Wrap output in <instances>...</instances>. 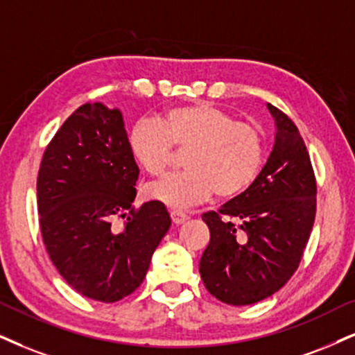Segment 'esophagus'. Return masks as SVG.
Segmentation results:
<instances>
[{
	"instance_id": "1",
	"label": "esophagus",
	"mask_w": 355,
	"mask_h": 355,
	"mask_svg": "<svg viewBox=\"0 0 355 355\" xmlns=\"http://www.w3.org/2000/svg\"><path fill=\"white\" fill-rule=\"evenodd\" d=\"M169 214H171V220H173V224H176V225L184 224V222L187 220V216L181 211H171Z\"/></svg>"
}]
</instances>
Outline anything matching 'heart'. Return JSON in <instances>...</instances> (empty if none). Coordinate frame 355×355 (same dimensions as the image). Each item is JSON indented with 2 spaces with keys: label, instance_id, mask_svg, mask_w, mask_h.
Instances as JSON below:
<instances>
[{
  "label": "heart",
  "instance_id": "heart-1",
  "mask_svg": "<svg viewBox=\"0 0 355 355\" xmlns=\"http://www.w3.org/2000/svg\"><path fill=\"white\" fill-rule=\"evenodd\" d=\"M128 148L148 176L163 178L184 151V173L146 189V198L176 209L204 202L216 192L234 199L252 186L263 164V135L255 125L235 121L216 105L198 102L169 108L155 121L131 126Z\"/></svg>",
  "mask_w": 355,
  "mask_h": 355
}]
</instances>
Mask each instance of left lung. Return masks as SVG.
Returning a JSON list of instances; mask_svg holds the SVG:
<instances>
[{
    "label": "left lung",
    "instance_id": "left-lung-1",
    "mask_svg": "<svg viewBox=\"0 0 355 355\" xmlns=\"http://www.w3.org/2000/svg\"><path fill=\"white\" fill-rule=\"evenodd\" d=\"M277 123L273 151L252 186L205 212L211 242L200 278L225 304L245 306L277 293L298 270L316 217V178L298 128L268 103Z\"/></svg>",
    "mask_w": 355,
    "mask_h": 355
}]
</instances>
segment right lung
Returning a JSON list of instances; mask_svg holds the SVG:
<instances>
[{"mask_svg":"<svg viewBox=\"0 0 355 355\" xmlns=\"http://www.w3.org/2000/svg\"><path fill=\"white\" fill-rule=\"evenodd\" d=\"M139 169L123 116L85 103L57 130L37 174V211L51 261L73 290L115 303L143 283L171 227L164 204L135 209ZM123 218L118 231L112 220Z\"/></svg>","mask_w":355,"mask_h":355,"instance_id":"add662e5","label":"right lung"}]
</instances>
